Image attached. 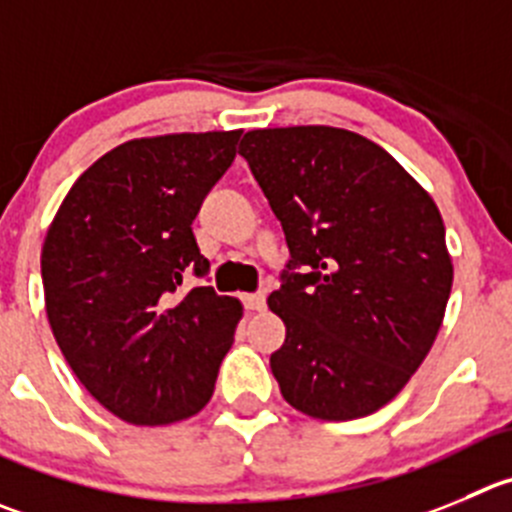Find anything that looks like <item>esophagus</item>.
<instances>
[{"label":"esophagus","mask_w":512,"mask_h":512,"mask_svg":"<svg viewBox=\"0 0 512 512\" xmlns=\"http://www.w3.org/2000/svg\"><path fill=\"white\" fill-rule=\"evenodd\" d=\"M242 305H245L247 310H262V308H265V295H262V293L242 295Z\"/></svg>","instance_id":"1"}]
</instances>
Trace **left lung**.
I'll return each mask as SVG.
<instances>
[{
	"mask_svg": "<svg viewBox=\"0 0 512 512\" xmlns=\"http://www.w3.org/2000/svg\"><path fill=\"white\" fill-rule=\"evenodd\" d=\"M240 156L290 250L267 298L285 323L272 376L308 417L374 414L427 358L450 300L437 204L394 156L343 128L247 131Z\"/></svg>",
	"mask_w": 512,
	"mask_h": 512,
	"instance_id": "left-lung-1",
	"label": "left lung"
}]
</instances>
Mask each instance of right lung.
Here are the masks:
<instances>
[{
    "mask_svg": "<svg viewBox=\"0 0 512 512\" xmlns=\"http://www.w3.org/2000/svg\"><path fill=\"white\" fill-rule=\"evenodd\" d=\"M240 133L121 143L75 181L47 229L52 336L90 396L128 424L179 422L212 399L242 303L189 288L209 272L191 222Z\"/></svg>",
    "mask_w": 512,
    "mask_h": 512,
    "instance_id": "obj_1",
    "label": "right lung"
}]
</instances>
